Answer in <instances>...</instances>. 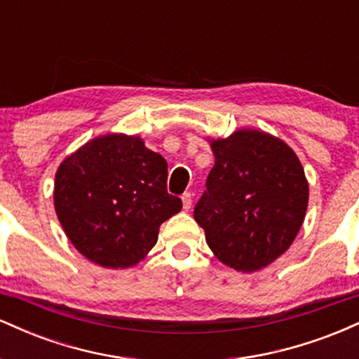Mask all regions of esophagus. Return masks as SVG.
<instances>
[{
  "label": "esophagus",
  "mask_w": 359,
  "mask_h": 359,
  "mask_svg": "<svg viewBox=\"0 0 359 359\" xmlns=\"http://www.w3.org/2000/svg\"><path fill=\"white\" fill-rule=\"evenodd\" d=\"M182 205H184L185 211H189V209H191V205H192V194L191 192H185L182 196Z\"/></svg>",
  "instance_id": "1"
}]
</instances>
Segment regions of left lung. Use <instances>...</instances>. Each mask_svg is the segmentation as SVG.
Masks as SVG:
<instances>
[{
    "instance_id": "obj_1",
    "label": "left lung",
    "mask_w": 359,
    "mask_h": 359,
    "mask_svg": "<svg viewBox=\"0 0 359 359\" xmlns=\"http://www.w3.org/2000/svg\"><path fill=\"white\" fill-rule=\"evenodd\" d=\"M216 162L194 209L216 258L236 271L265 269L290 248L309 203L295 151L259 130L211 140Z\"/></svg>"
}]
</instances>
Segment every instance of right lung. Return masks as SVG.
Returning <instances> with one entry per match:
<instances>
[{
  "label": "right lung",
  "instance_id": "add662e5",
  "mask_svg": "<svg viewBox=\"0 0 359 359\" xmlns=\"http://www.w3.org/2000/svg\"><path fill=\"white\" fill-rule=\"evenodd\" d=\"M53 205L82 257L104 269H130L158 240L163 221L182 209L167 192V162L140 137L109 133L57 168Z\"/></svg>",
  "mask_w": 359,
  "mask_h": 359
}]
</instances>
